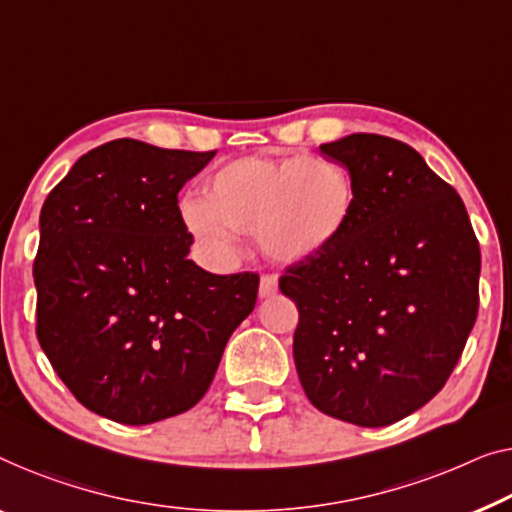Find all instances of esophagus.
I'll return each instance as SVG.
<instances>
[{
    "label": "esophagus",
    "instance_id": "34e87169",
    "mask_svg": "<svg viewBox=\"0 0 512 512\" xmlns=\"http://www.w3.org/2000/svg\"><path fill=\"white\" fill-rule=\"evenodd\" d=\"M278 294V278L276 276H262L259 280V296L262 299H269V296Z\"/></svg>",
    "mask_w": 512,
    "mask_h": 512
}]
</instances>
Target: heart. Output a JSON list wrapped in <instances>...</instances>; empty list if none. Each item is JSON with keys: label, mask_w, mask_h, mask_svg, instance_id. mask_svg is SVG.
<instances>
[{"label": "heart", "mask_w": 512, "mask_h": 512, "mask_svg": "<svg viewBox=\"0 0 512 512\" xmlns=\"http://www.w3.org/2000/svg\"><path fill=\"white\" fill-rule=\"evenodd\" d=\"M354 209L356 183L338 160L248 156L213 172L202 200L181 204V220L220 262L236 257L243 232L266 257L296 264L333 248Z\"/></svg>", "instance_id": "heart-1"}]
</instances>
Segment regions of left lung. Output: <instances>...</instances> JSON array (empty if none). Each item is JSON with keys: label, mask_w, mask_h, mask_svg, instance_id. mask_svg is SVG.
Here are the masks:
<instances>
[{"label": "left lung", "mask_w": 512, "mask_h": 512, "mask_svg": "<svg viewBox=\"0 0 512 512\" xmlns=\"http://www.w3.org/2000/svg\"><path fill=\"white\" fill-rule=\"evenodd\" d=\"M352 172L356 209L319 257L287 266L294 363L308 400L384 427L451 377L478 315L480 248L462 197L409 144L354 133L319 147Z\"/></svg>", "instance_id": "left-lung-1"}]
</instances>
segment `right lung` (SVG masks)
Wrapping results in <instances>:
<instances>
[{"label": "right lung", "instance_id": "right-lung-1", "mask_svg": "<svg viewBox=\"0 0 512 512\" xmlns=\"http://www.w3.org/2000/svg\"><path fill=\"white\" fill-rule=\"evenodd\" d=\"M216 151L112 140L50 190L34 259L36 335L89 411L149 425L195 407L255 308L259 276L188 259L179 190Z\"/></svg>", "mask_w": 512, "mask_h": 512}]
</instances>
